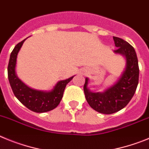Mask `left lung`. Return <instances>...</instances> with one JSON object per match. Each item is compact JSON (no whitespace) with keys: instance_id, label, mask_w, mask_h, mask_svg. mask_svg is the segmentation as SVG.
Masks as SVG:
<instances>
[{"instance_id":"1","label":"left lung","mask_w":149,"mask_h":149,"mask_svg":"<svg viewBox=\"0 0 149 149\" xmlns=\"http://www.w3.org/2000/svg\"><path fill=\"white\" fill-rule=\"evenodd\" d=\"M113 38L117 47L113 52L123 55L126 60L123 74L104 92H91L88 88V78L85 79L84 84V95L90 106L104 114L116 113L126 106L134 95L139 82V65L135 49L125 40L114 36Z\"/></svg>"}]
</instances>
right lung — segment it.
I'll use <instances>...</instances> for the list:
<instances>
[{
  "label": "right lung",
  "instance_id": "right-lung-1",
  "mask_svg": "<svg viewBox=\"0 0 149 149\" xmlns=\"http://www.w3.org/2000/svg\"><path fill=\"white\" fill-rule=\"evenodd\" d=\"M26 39L18 43L11 53L7 68L8 79L15 96L24 105L36 113H45L58 106L62 99L65 87L73 76L58 81L50 91H37L26 85L18 77L15 72L17 56Z\"/></svg>",
  "mask_w": 149,
  "mask_h": 149
}]
</instances>
